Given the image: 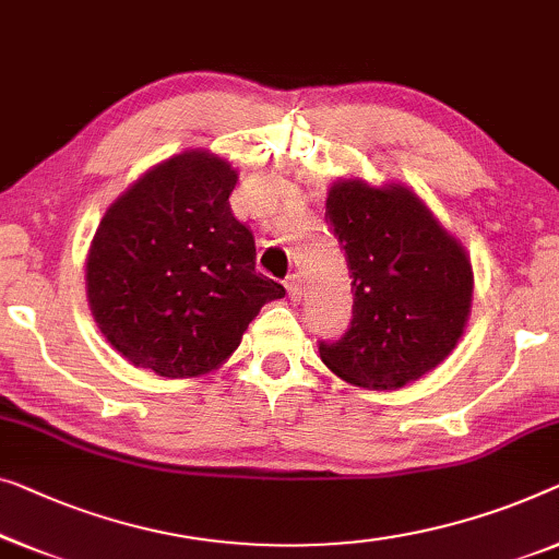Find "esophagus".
<instances>
[{
    "mask_svg": "<svg viewBox=\"0 0 559 559\" xmlns=\"http://www.w3.org/2000/svg\"><path fill=\"white\" fill-rule=\"evenodd\" d=\"M302 280H299V274H289V277H287V293H289V297H293L295 299V302H297V299L299 297H302Z\"/></svg>",
    "mask_w": 559,
    "mask_h": 559,
    "instance_id": "1",
    "label": "esophagus"
}]
</instances>
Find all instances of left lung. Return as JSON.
Masks as SVG:
<instances>
[{
    "label": "left lung",
    "mask_w": 559,
    "mask_h": 559,
    "mask_svg": "<svg viewBox=\"0 0 559 559\" xmlns=\"http://www.w3.org/2000/svg\"><path fill=\"white\" fill-rule=\"evenodd\" d=\"M328 222L353 277V322L320 358L345 383L395 391L441 366L464 335L474 297L466 249L416 191L337 179Z\"/></svg>",
    "instance_id": "1"
}]
</instances>
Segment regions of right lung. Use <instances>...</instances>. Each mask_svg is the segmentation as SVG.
Wrapping results in <instances>:
<instances>
[{"mask_svg":"<svg viewBox=\"0 0 559 559\" xmlns=\"http://www.w3.org/2000/svg\"><path fill=\"white\" fill-rule=\"evenodd\" d=\"M239 181L206 148L151 166L108 206L85 260L103 337L160 378L212 373L285 287L254 270V237L234 219Z\"/></svg>","mask_w":559,"mask_h":559,"instance_id":"add662e5","label":"right lung"}]
</instances>
